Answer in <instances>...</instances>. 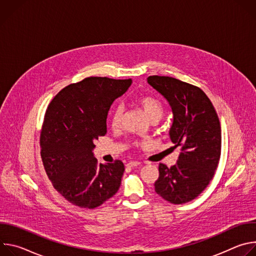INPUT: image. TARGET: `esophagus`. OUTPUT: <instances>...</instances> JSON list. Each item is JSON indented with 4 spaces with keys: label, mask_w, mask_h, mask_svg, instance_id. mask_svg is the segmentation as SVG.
Wrapping results in <instances>:
<instances>
[{
    "label": "esophagus",
    "mask_w": 256,
    "mask_h": 256,
    "mask_svg": "<svg viewBox=\"0 0 256 256\" xmlns=\"http://www.w3.org/2000/svg\"><path fill=\"white\" fill-rule=\"evenodd\" d=\"M140 164V162H138V161H130L128 164H126V166H128V167H136V166H138Z\"/></svg>",
    "instance_id": "1"
}]
</instances>
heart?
<instances>
[{
  "instance_id": "heart-1",
  "label": "heart",
  "mask_w": 256,
  "mask_h": 256,
  "mask_svg": "<svg viewBox=\"0 0 256 256\" xmlns=\"http://www.w3.org/2000/svg\"><path fill=\"white\" fill-rule=\"evenodd\" d=\"M136 102L142 108V110L150 122H158L164 114V105L162 101L156 96L148 94L140 95L136 98ZM122 114V112L120 106H114L112 109L109 122H110V126L114 130H116L120 126Z\"/></svg>"
}]
</instances>
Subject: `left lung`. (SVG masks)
Returning a JSON list of instances; mask_svg holds the SVG:
<instances>
[{
    "label": "left lung",
    "instance_id": "obj_1",
    "mask_svg": "<svg viewBox=\"0 0 256 256\" xmlns=\"http://www.w3.org/2000/svg\"><path fill=\"white\" fill-rule=\"evenodd\" d=\"M148 83L169 102L170 138L174 148L181 149L176 165L159 164L155 192L171 204H186L198 196L214 177L221 157L220 120L200 88L167 76H150Z\"/></svg>",
    "mask_w": 256,
    "mask_h": 256
}]
</instances>
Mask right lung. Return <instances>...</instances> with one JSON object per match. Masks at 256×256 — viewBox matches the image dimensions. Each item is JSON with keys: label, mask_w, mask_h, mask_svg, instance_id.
<instances>
[{"label": "right lung", "mask_w": 256, "mask_h": 256, "mask_svg": "<svg viewBox=\"0 0 256 256\" xmlns=\"http://www.w3.org/2000/svg\"><path fill=\"white\" fill-rule=\"evenodd\" d=\"M132 79L89 77L60 90L48 104L40 132V155L54 190L68 202L95 208L120 190L124 165L120 160L98 164L94 140L106 134L114 101Z\"/></svg>", "instance_id": "obj_1"}]
</instances>
